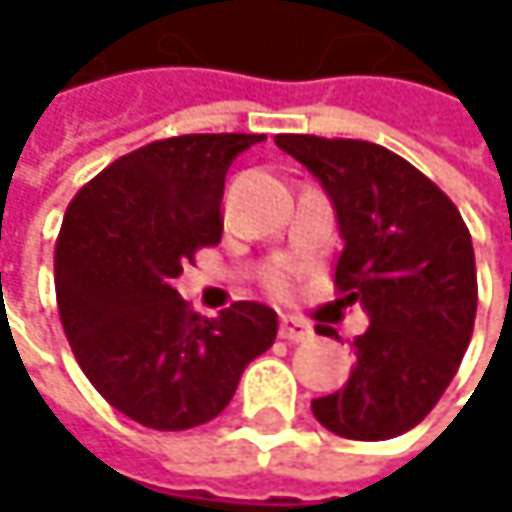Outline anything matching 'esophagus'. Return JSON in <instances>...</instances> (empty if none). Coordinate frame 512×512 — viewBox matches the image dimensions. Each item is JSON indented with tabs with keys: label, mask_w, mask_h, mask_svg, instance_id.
<instances>
[{
	"label": "esophagus",
	"mask_w": 512,
	"mask_h": 512,
	"mask_svg": "<svg viewBox=\"0 0 512 512\" xmlns=\"http://www.w3.org/2000/svg\"><path fill=\"white\" fill-rule=\"evenodd\" d=\"M279 334H282L285 341H307V338H313V325L298 319V316H282Z\"/></svg>",
	"instance_id": "1"
}]
</instances>
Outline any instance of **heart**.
I'll return each mask as SVG.
<instances>
[{
    "label": "heart",
    "instance_id": "obj_1",
    "mask_svg": "<svg viewBox=\"0 0 512 512\" xmlns=\"http://www.w3.org/2000/svg\"><path fill=\"white\" fill-rule=\"evenodd\" d=\"M270 291L273 294H288V276L285 273H273L270 276Z\"/></svg>",
    "mask_w": 512,
    "mask_h": 512
}]
</instances>
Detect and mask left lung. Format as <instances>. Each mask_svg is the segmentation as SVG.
<instances>
[{"label":"left lung","mask_w":512,"mask_h":512,"mask_svg":"<svg viewBox=\"0 0 512 512\" xmlns=\"http://www.w3.org/2000/svg\"><path fill=\"white\" fill-rule=\"evenodd\" d=\"M276 147L328 193L344 239L334 285L341 304L368 316L353 338L356 368L341 390L313 399V415L344 439L402 436L430 415L470 344V230L455 202L387 147L316 134H279Z\"/></svg>","instance_id":"obj_1"}]
</instances>
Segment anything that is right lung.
<instances>
[{"instance_id": "add662e5", "label": "right lung", "mask_w": 512, "mask_h": 512, "mask_svg": "<svg viewBox=\"0 0 512 512\" xmlns=\"http://www.w3.org/2000/svg\"><path fill=\"white\" fill-rule=\"evenodd\" d=\"M264 134H184L147 144L85 184L54 248L57 310L85 378L150 430H190L230 405L276 341V310L239 301L205 319L174 279L221 239L233 159Z\"/></svg>"}]
</instances>
